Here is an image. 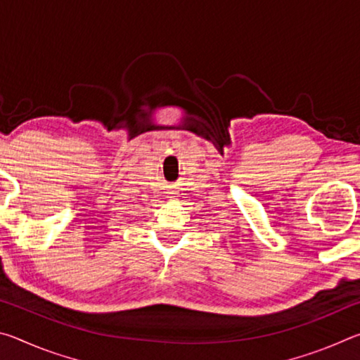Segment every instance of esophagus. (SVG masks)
Instances as JSON below:
<instances>
[{
    "label": "esophagus",
    "mask_w": 360,
    "mask_h": 360,
    "mask_svg": "<svg viewBox=\"0 0 360 360\" xmlns=\"http://www.w3.org/2000/svg\"><path fill=\"white\" fill-rule=\"evenodd\" d=\"M169 195H172V198H173V197H176V192H172Z\"/></svg>",
    "instance_id": "esophagus-1"
}]
</instances>
